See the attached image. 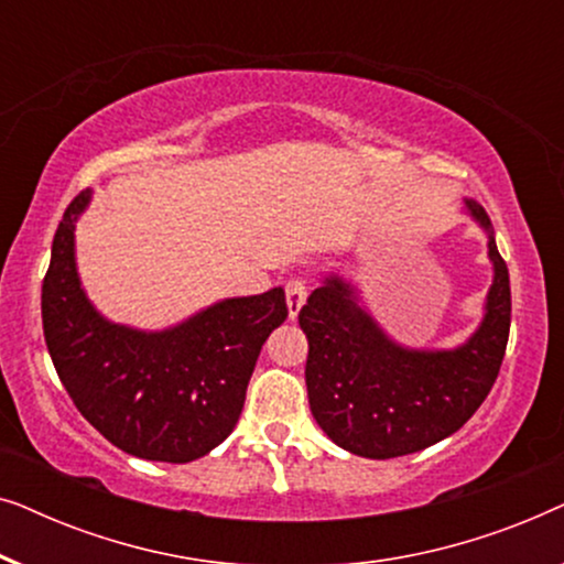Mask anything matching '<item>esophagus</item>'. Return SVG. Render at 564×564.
<instances>
[{
    "instance_id": "34e87169",
    "label": "esophagus",
    "mask_w": 564,
    "mask_h": 564,
    "mask_svg": "<svg viewBox=\"0 0 564 564\" xmlns=\"http://www.w3.org/2000/svg\"><path fill=\"white\" fill-rule=\"evenodd\" d=\"M284 300H288V313H290V318L295 321L297 318V313H300V307L305 305V300H307V284H305V280H290L288 284H284Z\"/></svg>"
}]
</instances>
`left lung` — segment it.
<instances>
[{
    "instance_id": "obj_1",
    "label": "left lung",
    "mask_w": 564,
    "mask_h": 564,
    "mask_svg": "<svg viewBox=\"0 0 564 564\" xmlns=\"http://www.w3.org/2000/svg\"><path fill=\"white\" fill-rule=\"evenodd\" d=\"M465 215L488 236L492 282L480 323L459 346L395 341L338 272L323 276L300 311L313 419L341 449L367 459L421 452L465 426L488 398L511 328V284L488 213L465 197Z\"/></svg>"
}]
</instances>
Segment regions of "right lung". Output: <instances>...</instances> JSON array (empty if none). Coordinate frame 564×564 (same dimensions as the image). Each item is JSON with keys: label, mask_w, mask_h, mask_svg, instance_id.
<instances>
[{"label": "right lung", "mask_w": 564, "mask_h": 564, "mask_svg": "<svg viewBox=\"0 0 564 564\" xmlns=\"http://www.w3.org/2000/svg\"><path fill=\"white\" fill-rule=\"evenodd\" d=\"M84 189L53 236L43 280V334L79 413L118 449L153 462L205 457L236 429L269 334L288 318L284 290L226 297L174 326L145 330L105 318L76 267Z\"/></svg>", "instance_id": "right-lung-1"}]
</instances>
